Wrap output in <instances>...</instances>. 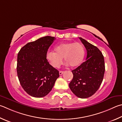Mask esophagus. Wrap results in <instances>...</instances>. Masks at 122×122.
<instances>
[{
    "label": "esophagus",
    "instance_id": "34e87169",
    "mask_svg": "<svg viewBox=\"0 0 122 122\" xmlns=\"http://www.w3.org/2000/svg\"><path fill=\"white\" fill-rule=\"evenodd\" d=\"M64 72V71H59V75H62L63 74V73Z\"/></svg>",
    "mask_w": 122,
    "mask_h": 122
}]
</instances>
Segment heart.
<instances>
[{"mask_svg":"<svg viewBox=\"0 0 122 122\" xmlns=\"http://www.w3.org/2000/svg\"><path fill=\"white\" fill-rule=\"evenodd\" d=\"M54 51L48 52L46 59L53 67L59 68L62 63L63 58L71 67H76L82 62L85 55V50L79 43L67 42L57 45Z\"/></svg>","mask_w":122,"mask_h":122,"instance_id":"b5f03b06","label":"heart"}]
</instances>
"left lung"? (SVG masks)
Wrapping results in <instances>:
<instances>
[{
	"label": "left lung",
	"mask_w": 122,
	"mask_h": 122,
	"mask_svg": "<svg viewBox=\"0 0 122 122\" xmlns=\"http://www.w3.org/2000/svg\"><path fill=\"white\" fill-rule=\"evenodd\" d=\"M87 51L86 61L72 70L73 78L69 87L75 96L85 99L93 95L102 82L105 71V60L98 47L81 37L79 38Z\"/></svg>",
	"instance_id": "8db88e82"
}]
</instances>
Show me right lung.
<instances>
[{"instance_id":"add662e5","label":"right lung","mask_w":122,"mask_h":122,"mask_svg":"<svg viewBox=\"0 0 122 122\" xmlns=\"http://www.w3.org/2000/svg\"><path fill=\"white\" fill-rule=\"evenodd\" d=\"M56 38L45 36L30 42L17 54V74L22 87L30 96L41 98L52 90L59 71L50 65L47 59L48 48Z\"/></svg>"}]
</instances>
